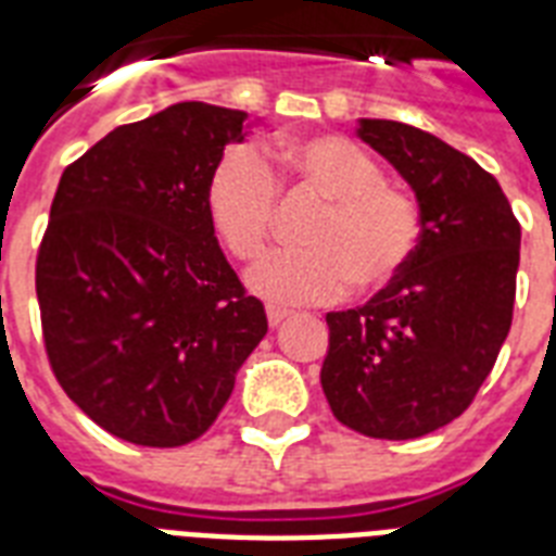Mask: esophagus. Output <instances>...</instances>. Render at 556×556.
<instances>
[{
    "label": "esophagus",
    "instance_id": "1",
    "mask_svg": "<svg viewBox=\"0 0 556 556\" xmlns=\"http://www.w3.org/2000/svg\"><path fill=\"white\" fill-rule=\"evenodd\" d=\"M288 314H291L288 308H279V305H268V323L274 326V329H277L282 320H288Z\"/></svg>",
    "mask_w": 556,
    "mask_h": 556
}]
</instances>
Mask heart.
<instances>
[{"label": "heart", "instance_id": "obj_1", "mask_svg": "<svg viewBox=\"0 0 556 556\" xmlns=\"http://www.w3.org/2000/svg\"><path fill=\"white\" fill-rule=\"evenodd\" d=\"M300 190L326 199L305 227L308 248L268 253L248 274L256 294L274 303H326L349 288H387L413 260L421 213L406 190L387 185L369 152L340 135H314L279 152ZM277 176L251 143H236L207 178V213L218 239L239 260L265 248L277 213Z\"/></svg>", "mask_w": 556, "mask_h": 556}]
</instances>
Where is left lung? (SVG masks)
Instances as JSON below:
<instances>
[{"label": "left lung", "mask_w": 556, "mask_h": 556, "mask_svg": "<svg viewBox=\"0 0 556 556\" xmlns=\"http://www.w3.org/2000/svg\"><path fill=\"white\" fill-rule=\"evenodd\" d=\"M357 138L413 187V260L366 305L329 312L320 383L331 413L369 439L406 441L465 413L510 331L519 222L500 181L435 135L361 117Z\"/></svg>", "instance_id": "obj_1"}]
</instances>
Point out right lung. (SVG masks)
Here are the masks:
<instances>
[{"label": "right lung", "mask_w": 556, "mask_h": 556, "mask_svg": "<svg viewBox=\"0 0 556 556\" xmlns=\"http://www.w3.org/2000/svg\"><path fill=\"white\" fill-rule=\"evenodd\" d=\"M248 112L187 100L117 126L72 167L37 256L42 338L60 387L141 447L210 430L268 331L218 248L207 178Z\"/></svg>", "instance_id": "right-lung-1"}]
</instances>
